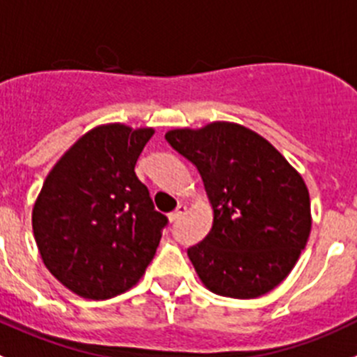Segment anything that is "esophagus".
<instances>
[{
  "mask_svg": "<svg viewBox=\"0 0 357 357\" xmlns=\"http://www.w3.org/2000/svg\"><path fill=\"white\" fill-rule=\"evenodd\" d=\"M185 213H186V206L185 204H179L174 211H171V213H169V220H171V222H176V220H178V218Z\"/></svg>",
  "mask_w": 357,
  "mask_h": 357,
  "instance_id": "obj_1",
  "label": "esophagus"
}]
</instances>
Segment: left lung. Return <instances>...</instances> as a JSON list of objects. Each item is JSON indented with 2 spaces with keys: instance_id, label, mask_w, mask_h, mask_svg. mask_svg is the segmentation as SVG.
Listing matches in <instances>:
<instances>
[{
  "instance_id": "1",
  "label": "left lung",
  "mask_w": 357,
  "mask_h": 357,
  "mask_svg": "<svg viewBox=\"0 0 357 357\" xmlns=\"http://www.w3.org/2000/svg\"><path fill=\"white\" fill-rule=\"evenodd\" d=\"M165 140L197 167L213 208L210 233L188 249L202 284L233 298L274 290L310 238L303 176L268 140L240 124L171 130Z\"/></svg>"
}]
</instances>
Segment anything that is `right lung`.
<instances>
[{
	"label": "right lung",
	"mask_w": 357,
	"mask_h": 357,
	"mask_svg": "<svg viewBox=\"0 0 357 357\" xmlns=\"http://www.w3.org/2000/svg\"><path fill=\"white\" fill-rule=\"evenodd\" d=\"M155 130L105 124L51 169L31 226L47 271L76 295L105 301L139 282L167 217L155 210L135 165Z\"/></svg>",
	"instance_id": "1"
}]
</instances>
